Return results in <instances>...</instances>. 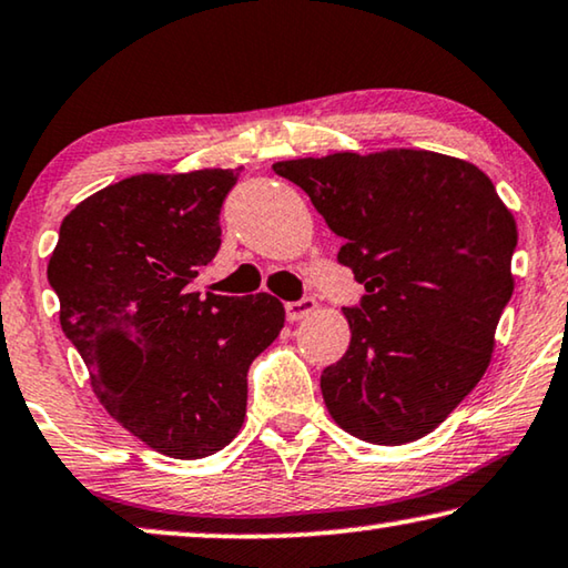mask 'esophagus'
Instances as JSON below:
<instances>
[{
    "instance_id": "34e87169",
    "label": "esophagus",
    "mask_w": 568,
    "mask_h": 568,
    "mask_svg": "<svg viewBox=\"0 0 568 568\" xmlns=\"http://www.w3.org/2000/svg\"><path fill=\"white\" fill-rule=\"evenodd\" d=\"M313 311H316V298H311V295H305V298H301V301L285 303L287 321H301L305 316H311Z\"/></svg>"
}]
</instances>
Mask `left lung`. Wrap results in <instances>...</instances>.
<instances>
[{"label":"left lung","instance_id":"obj_1","mask_svg":"<svg viewBox=\"0 0 568 568\" xmlns=\"http://www.w3.org/2000/svg\"><path fill=\"white\" fill-rule=\"evenodd\" d=\"M344 240L338 263L364 285L344 313L351 344L323 368L331 417L358 439L429 435L490 364L513 295L516 220L478 166L397 149L273 164Z\"/></svg>","mask_w":568,"mask_h":568}]
</instances>
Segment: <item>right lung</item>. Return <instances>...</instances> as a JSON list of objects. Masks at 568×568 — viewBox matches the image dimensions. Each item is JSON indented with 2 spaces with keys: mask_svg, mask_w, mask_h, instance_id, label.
Returning <instances> with one entry per match:
<instances>
[{
  "mask_svg": "<svg viewBox=\"0 0 568 568\" xmlns=\"http://www.w3.org/2000/svg\"><path fill=\"white\" fill-rule=\"evenodd\" d=\"M240 171L141 174L80 202L60 224L48 281L60 326L113 419L179 460L232 443L250 364L285 323L267 293H189L222 245V204Z\"/></svg>",
  "mask_w": 568,
  "mask_h": 568,
  "instance_id": "add662e5",
  "label": "right lung"
}]
</instances>
